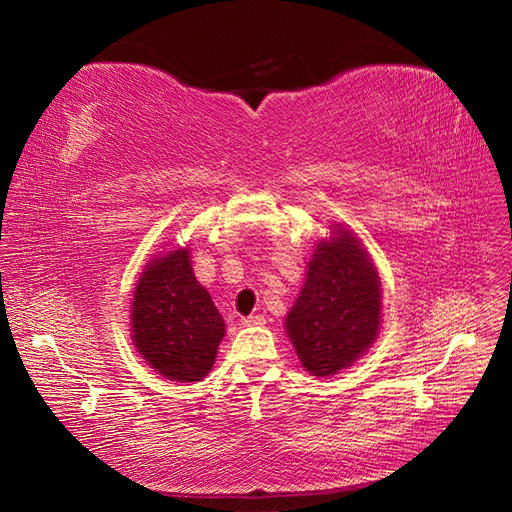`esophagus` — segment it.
<instances>
[{
  "mask_svg": "<svg viewBox=\"0 0 512 512\" xmlns=\"http://www.w3.org/2000/svg\"><path fill=\"white\" fill-rule=\"evenodd\" d=\"M241 324L243 327H260V324H265V316H260V314L245 316V318H241Z\"/></svg>",
  "mask_w": 512,
  "mask_h": 512,
  "instance_id": "34e87169",
  "label": "esophagus"
}]
</instances>
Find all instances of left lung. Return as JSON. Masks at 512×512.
Wrapping results in <instances>:
<instances>
[{
	"mask_svg": "<svg viewBox=\"0 0 512 512\" xmlns=\"http://www.w3.org/2000/svg\"><path fill=\"white\" fill-rule=\"evenodd\" d=\"M382 288L361 239L342 224L320 239L305 284L286 314V333L301 365L327 378L348 369L380 333Z\"/></svg>",
	"mask_w": 512,
	"mask_h": 512,
	"instance_id": "obj_1",
	"label": "left lung"
}]
</instances>
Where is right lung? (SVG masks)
I'll return each instance as SVG.
<instances>
[{"instance_id":"right-lung-1","label":"right lung","mask_w":512,"mask_h":512,"mask_svg":"<svg viewBox=\"0 0 512 512\" xmlns=\"http://www.w3.org/2000/svg\"><path fill=\"white\" fill-rule=\"evenodd\" d=\"M130 331L136 352L166 380L198 382L209 374L226 324L196 282L190 247L147 262L134 288Z\"/></svg>"}]
</instances>
